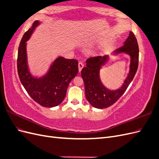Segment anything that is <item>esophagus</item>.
Listing matches in <instances>:
<instances>
[{"mask_svg": "<svg viewBox=\"0 0 159 159\" xmlns=\"http://www.w3.org/2000/svg\"><path fill=\"white\" fill-rule=\"evenodd\" d=\"M78 68H79V71L80 72L81 71V70H82V68H84V64L82 63V62H79Z\"/></svg>", "mask_w": 159, "mask_h": 159, "instance_id": "obj_1", "label": "esophagus"}]
</instances>
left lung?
Masks as SVG:
<instances>
[{"label":"left lung","instance_id":"8db88e82","mask_svg":"<svg viewBox=\"0 0 159 159\" xmlns=\"http://www.w3.org/2000/svg\"><path fill=\"white\" fill-rule=\"evenodd\" d=\"M125 54L130 57L129 71L121 87L116 89L107 88L100 78V70L107 63L109 55L92 57L86 60V66L81 70L84 81L85 98L93 107L107 108L121 97L135 75L139 64V46L137 38L132 32L123 42V45L115 50L111 55L117 56Z\"/></svg>","mask_w":159,"mask_h":159}]
</instances>
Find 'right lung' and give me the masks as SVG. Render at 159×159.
I'll use <instances>...</instances> for the list:
<instances>
[{"mask_svg": "<svg viewBox=\"0 0 159 159\" xmlns=\"http://www.w3.org/2000/svg\"><path fill=\"white\" fill-rule=\"evenodd\" d=\"M40 25V21H34L22 36L18 52V74L24 88L36 102L43 107H53L64 101L70 81L78 73V61L59 56L45 74L34 75L28 63L26 42Z\"/></svg>", "mask_w": 159, "mask_h": 159, "instance_id": "1", "label": "right lung"}]
</instances>
